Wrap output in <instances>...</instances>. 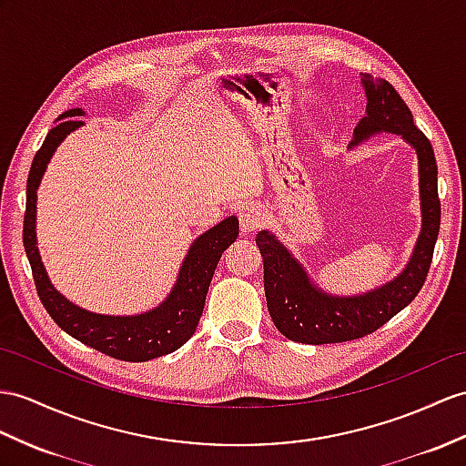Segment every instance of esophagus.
Here are the masks:
<instances>
[{
	"instance_id": "34e87169",
	"label": "esophagus",
	"mask_w": 466,
	"mask_h": 466,
	"mask_svg": "<svg viewBox=\"0 0 466 466\" xmlns=\"http://www.w3.org/2000/svg\"><path fill=\"white\" fill-rule=\"evenodd\" d=\"M267 223V213L258 203H248V206L239 209V225L243 235H253L258 227Z\"/></svg>"
}]
</instances>
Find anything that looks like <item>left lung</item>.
Here are the masks:
<instances>
[{
  "instance_id": "1",
  "label": "left lung",
  "mask_w": 466,
  "mask_h": 466,
  "mask_svg": "<svg viewBox=\"0 0 466 466\" xmlns=\"http://www.w3.org/2000/svg\"><path fill=\"white\" fill-rule=\"evenodd\" d=\"M361 85L368 98L366 116L356 127L350 147L378 132L400 134L407 144L415 147L419 160L421 233L410 263L400 277L360 297H334L314 285L302 265L275 235L260 231L255 241L265 265L268 314L277 330L292 342L316 346L338 344L376 332L417 297L433 260L441 225L433 146L415 127L411 110L388 81L361 73Z\"/></svg>"
}]
</instances>
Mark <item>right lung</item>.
<instances>
[{"instance_id": "obj_1", "label": "right lung", "mask_w": 466, "mask_h": 466, "mask_svg": "<svg viewBox=\"0 0 466 466\" xmlns=\"http://www.w3.org/2000/svg\"><path fill=\"white\" fill-rule=\"evenodd\" d=\"M76 116H83V108L63 112L59 122L47 132V138L33 157L27 177L24 247L39 299L61 330L110 358L124 361H147L164 354H172L194 336L213 272L218 268L225 248L235 243L237 235H239V221L231 215L191 243L172 292L150 312L136 316H106L88 312L66 300L51 285L41 263L35 235V203L37 187L55 150L66 138V134L83 127V120Z\"/></svg>"}]
</instances>
